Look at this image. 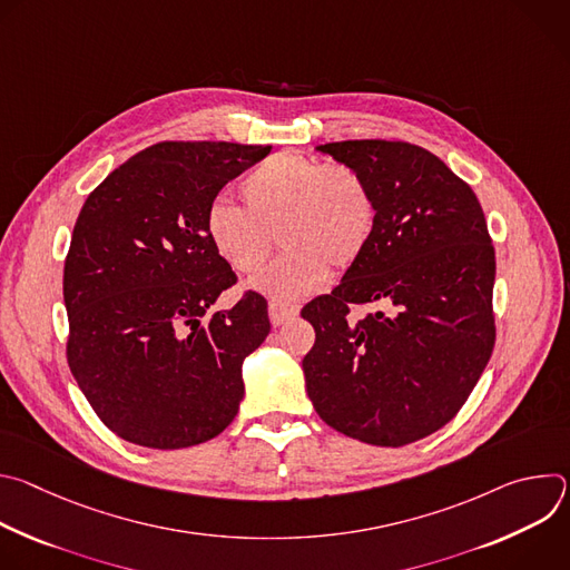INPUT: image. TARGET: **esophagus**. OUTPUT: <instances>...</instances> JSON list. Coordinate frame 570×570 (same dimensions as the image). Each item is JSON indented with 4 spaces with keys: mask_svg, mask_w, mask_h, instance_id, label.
I'll use <instances>...</instances> for the list:
<instances>
[{
    "mask_svg": "<svg viewBox=\"0 0 570 570\" xmlns=\"http://www.w3.org/2000/svg\"><path fill=\"white\" fill-rule=\"evenodd\" d=\"M297 313H299V308L295 304H284V302H275V299L268 304V315H271L273 327H282L284 322L293 320Z\"/></svg>",
    "mask_w": 570,
    "mask_h": 570,
    "instance_id": "1",
    "label": "esophagus"
}]
</instances>
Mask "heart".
I'll use <instances>...</instances> for the list:
<instances>
[{
  "label": "heart",
  "instance_id": "1",
  "mask_svg": "<svg viewBox=\"0 0 570 570\" xmlns=\"http://www.w3.org/2000/svg\"><path fill=\"white\" fill-rule=\"evenodd\" d=\"M240 198L246 210L227 200L207 207V240L227 268L255 275L277 236L284 253L253 282L275 299L315 293L330 268H352L374 234L376 200L367 180L293 150L259 161L240 183Z\"/></svg>",
  "mask_w": 570,
  "mask_h": 570
}]
</instances>
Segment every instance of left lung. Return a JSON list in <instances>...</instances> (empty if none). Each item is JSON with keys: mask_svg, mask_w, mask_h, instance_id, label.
I'll return each mask as SVG.
<instances>
[{"mask_svg": "<svg viewBox=\"0 0 570 570\" xmlns=\"http://www.w3.org/2000/svg\"><path fill=\"white\" fill-rule=\"evenodd\" d=\"M358 171L376 200L374 234L341 284L311 299L304 356L315 413L338 433L376 444L417 442L464 405L497 341V255L471 187L409 141L317 146ZM389 313L348 317L354 303Z\"/></svg>", "mask_w": 570, "mask_h": 570, "instance_id": "obj_1", "label": "left lung"}]
</instances>
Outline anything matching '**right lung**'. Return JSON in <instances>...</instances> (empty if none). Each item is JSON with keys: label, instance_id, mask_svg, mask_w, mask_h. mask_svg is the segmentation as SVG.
I'll use <instances>...</instances> for the list:
<instances>
[{"label": "right lung", "instance_id": "right-lung-1", "mask_svg": "<svg viewBox=\"0 0 570 570\" xmlns=\"http://www.w3.org/2000/svg\"><path fill=\"white\" fill-rule=\"evenodd\" d=\"M271 146L159 141L115 169L80 209L65 259L67 363L99 420L148 449L223 433L243 399L240 365L268 336L266 299L236 284L205 234L218 191Z\"/></svg>", "mask_w": 570, "mask_h": 570}]
</instances>
